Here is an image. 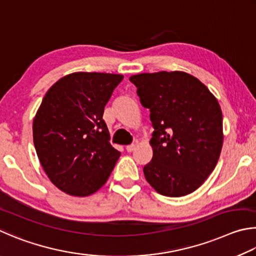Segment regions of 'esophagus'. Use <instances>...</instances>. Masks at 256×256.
I'll return each instance as SVG.
<instances>
[{
    "instance_id": "obj_1",
    "label": "esophagus",
    "mask_w": 256,
    "mask_h": 256,
    "mask_svg": "<svg viewBox=\"0 0 256 256\" xmlns=\"http://www.w3.org/2000/svg\"><path fill=\"white\" fill-rule=\"evenodd\" d=\"M135 145H128L127 147H126V150H127L128 152V153H132V152H134V150H135Z\"/></svg>"
}]
</instances>
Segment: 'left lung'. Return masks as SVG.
I'll return each mask as SVG.
<instances>
[{
    "mask_svg": "<svg viewBox=\"0 0 256 256\" xmlns=\"http://www.w3.org/2000/svg\"><path fill=\"white\" fill-rule=\"evenodd\" d=\"M142 106L150 111L153 158L147 182L166 196L196 191L214 171L222 147L220 106L204 83L186 72L132 75Z\"/></svg>",
    "mask_w": 256,
    "mask_h": 256,
    "instance_id": "1",
    "label": "left lung"
}]
</instances>
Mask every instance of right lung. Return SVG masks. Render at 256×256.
<instances>
[{"instance_id": "add662e5", "label": "right lung", "mask_w": 256, "mask_h": 256, "mask_svg": "<svg viewBox=\"0 0 256 256\" xmlns=\"http://www.w3.org/2000/svg\"><path fill=\"white\" fill-rule=\"evenodd\" d=\"M122 78L76 72L58 80L42 98L32 124L34 148L49 180L67 194L96 192L120 158L102 116Z\"/></svg>"}]
</instances>
